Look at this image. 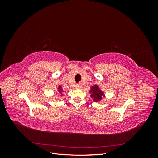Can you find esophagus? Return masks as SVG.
<instances>
[{
	"instance_id": "esophagus-1",
	"label": "esophagus",
	"mask_w": 158,
	"mask_h": 158,
	"mask_svg": "<svg viewBox=\"0 0 158 158\" xmlns=\"http://www.w3.org/2000/svg\"><path fill=\"white\" fill-rule=\"evenodd\" d=\"M76 88H80L81 86H80V85H77V86H76Z\"/></svg>"
}]
</instances>
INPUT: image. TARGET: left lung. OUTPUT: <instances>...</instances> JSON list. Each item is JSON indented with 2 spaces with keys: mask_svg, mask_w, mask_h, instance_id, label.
Here are the masks:
<instances>
[{
  "mask_svg": "<svg viewBox=\"0 0 158 158\" xmlns=\"http://www.w3.org/2000/svg\"><path fill=\"white\" fill-rule=\"evenodd\" d=\"M89 92L91 94V98H93L95 102H98L102 99L103 97H105L103 92L99 89L98 85H94V86L91 87Z\"/></svg>",
  "mask_w": 158,
  "mask_h": 158,
  "instance_id": "left-lung-1",
  "label": "left lung"
}]
</instances>
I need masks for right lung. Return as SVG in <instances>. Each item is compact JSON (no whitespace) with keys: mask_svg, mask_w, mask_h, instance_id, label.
I'll return each instance as SVG.
<instances>
[{"mask_svg":"<svg viewBox=\"0 0 158 158\" xmlns=\"http://www.w3.org/2000/svg\"><path fill=\"white\" fill-rule=\"evenodd\" d=\"M58 91H59V92L60 94H62V91H63V89H62V87L60 86V85H59V86L58 87Z\"/></svg>","mask_w":158,"mask_h":158,"instance_id":"add662e5","label":"right lung"}]
</instances>
